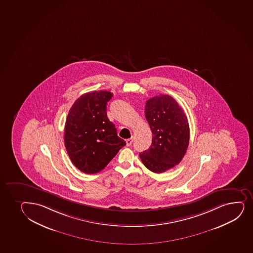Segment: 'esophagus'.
I'll list each match as a JSON object with an SVG mask.
<instances>
[{"mask_svg": "<svg viewBox=\"0 0 253 253\" xmlns=\"http://www.w3.org/2000/svg\"><path fill=\"white\" fill-rule=\"evenodd\" d=\"M133 137H132V138H130V139H126V145H127V146H130V145H132V143H133Z\"/></svg>", "mask_w": 253, "mask_h": 253, "instance_id": "esophagus-1", "label": "esophagus"}]
</instances>
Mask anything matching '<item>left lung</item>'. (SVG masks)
I'll return each mask as SVG.
<instances>
[{"label":"left lung","mask_w":253,"mask_h":253,"mask_svg":"<svg viewBox=\"0 0 253 253\" xmlns=\"http://www.w3.org/2000/svg\"><path fill=\"white\" fill-rule=\"evenodd\" d=\"M145 114L153 133L151 147L139 153L143 164L155 173L178 165L189 144L187 116L176 100L160 95L146 101Z\"/></svg>","instance_id":"left-lung-1"}]
</instances>
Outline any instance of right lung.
Returning a JSON list of instances; mask_svg holds the SVG:
<instances>
[{"label": "right lung", "instance_id": "obj_1", "mask_svg": "<svg viewBox=\"0 0 253 253\" xmlns=\"http://www.w3.org/2000/svg\"><path fill=\"white\" fill-rule=\"evenodd\" d=\"M113 97L108 91L83 94L69 111L65 125V145L76 168L84 173L99 172L126 145L107 116Z\"/></svg>", "mask_w": 253, "mask_h": 253}]
</instances>
